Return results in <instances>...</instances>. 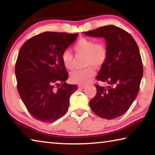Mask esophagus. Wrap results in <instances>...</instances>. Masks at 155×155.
Masks as SVG:
<instances>
[{
    "instance_id": "1",
    "label": "esophagus",
    "mask_w": 155,
    "mask_h": 155,
    "mask_svg": "<svg viewBox=\"0 0 155 155\" xmlns=\"http://www.w3.org/2000/svg\"><path fill=\"white\" fill-rule=\"evenodd\" d=\"M78 87L81 89H84L86 87V85H78Z\"/></svg>"
}]
</instances>
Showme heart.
I'll return each instance as SVG.
<instances>
[{
  "label": "heart",
  "mask_w": 155,
  "mask_h": 155,
  "mask_svg": "<svg viewBox=\"0 0 155 155\" xmlns=\"http://www.w3.org/2000/svg\"><path fill=\"white\" fill-rule=\"evenodd\" d=\"M73 50L77 56L84 55L83 65L86 67L72 72L70 74V80L79 85H85L95 75L93 66L100 68L106 63L109 55L108 49L103 42L96 43L92 39L82 38L76 42ZM61 59L65 68L70 70L74 69L75 60L70 51L63 52Z\"/></svg>",
  "instance_id": "b5f03b06"
}]
</instances>
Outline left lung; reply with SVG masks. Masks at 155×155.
Wrapping results in <instances>:
<instances>
[{
	"instance_id": "obj_1",
	"label": "left lung",
	"mask_w": 155,
	"mask_h": 155,
	"mask_svg": "<svg viewBox=\"0 0 155 155\" xmlns=\"http://www.w3.org/2000/svg\"><path fill=\"white\" fill-rule=\"evenodd\" d=\"M84 34L106 40L109 55L96 79L109 84H96V94L90 101L94 114L111 120L124 115L137 97L143 77V64L134 38L122 28L107 25Z\"/></svg>"
}]
</instances>
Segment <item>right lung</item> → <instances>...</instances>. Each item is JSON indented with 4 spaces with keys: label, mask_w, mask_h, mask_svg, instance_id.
I'll list each match as a JSON object with an SVG mask.
<instances>
[{
    "label": "right lung",
    "mask_w": 155,
    "mask_h": 155,
    "mask_svg": "<svg viewBox=\"0 0 155 155\" xmlns=\"http://www.w3.org/2000/svg\"><path fill=\"white\" fill-rule=\"evenodd\" d=\"M78 33L44 32L26 41L18 53L15 73L18 93L34 118L51 123L67 112L77 85L65 83L68 74L62 52Z\"/></svg>",
    "instance_id": "obj_1"
}]
</instances>
